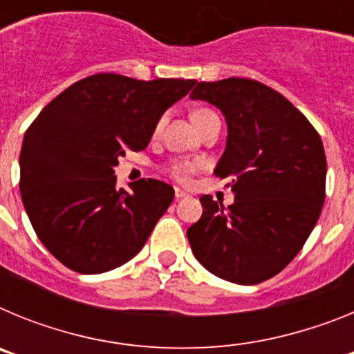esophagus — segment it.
I'll return each instance as SVG.
<instances>
[{"label":"esophagus","mask_w":354,"mask_h":354,"mask_svg":"<svg viewBox=\"0 0 354 354\" xmlns=\"http://www.w3.org/2000/svg\"><path fill=\"white\" fill-rule=\"evenodd\" d=\"M187 193L183 192V189H179V187H175V200H180V198H186Z\"/></svg>","instance_id":"esophagus-1"}]
</instances>
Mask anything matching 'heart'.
<instances>
[{"label": "heart", "instance_id": "b5f03b06", "mask_svg": "<svg viewBox=\"0 0 354 354\" xmlns=\"http://www.w3.org/2000/svg\"><path fill=\"white\" fill-rule=\"evenodd\" d=\"M209 113H212V111H209V109H196L195 113L192 115V120H196V118L200 117H205V115ZM193 171H195V168H193V165H189V162H177V165L171 167V174H174V177H177L179 180H186Z\"/></svg>", "mask_w": 354, "mask_h": 354}]
</instances>
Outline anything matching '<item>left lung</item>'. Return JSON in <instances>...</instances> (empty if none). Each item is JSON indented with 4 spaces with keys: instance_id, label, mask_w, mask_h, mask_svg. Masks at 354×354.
<instances>
[{
    "instance_id": "left-lung-1",
    "label": "left lung",
    "mask_w": 354,
    "mask_h": 354,
    "mask_svg": "<svg viewBox=\"0 0 354 354\" xmlns=\"http://www.w3.org/2000/svg\"><path fill=\"white\" fill-rule=\"evenodd\" d=\"M218 108L227 143L214 174L230 180L227 209L205 195L187 228L196 261L218 278L255 286L286 268L324 204L326 156L317 131L282 93L253 80L196 83L189 95Z\"/></svg>"
}]
</instances>
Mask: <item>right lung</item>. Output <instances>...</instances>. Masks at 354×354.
<instances>
[{"mask_svg": "<svg viewBox=\"0 0 354 354\" xmlns=\"http://www.w3.org/2000/svg\"><path fill=\"white\" fill-rule=\"evenodd\" d=\"M195 83L95 74L55 97L28 127L19 189L40 243L62 264L99 274L143 248L174 187L142 179L127 192L117 187L115 167L127 150L149 145L162 113Z\"/></svg>", "mask_w": 354, "mask_h": 354, "instance_id": "add662e5", "label": "right lung"}]
</instances>
